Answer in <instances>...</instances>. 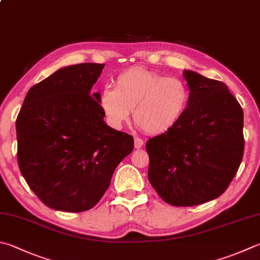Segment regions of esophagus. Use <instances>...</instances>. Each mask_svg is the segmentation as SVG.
I'll use <instances>...</instances> for the list:
<instances>
[{
    "mask_svg": "<svg viewBox=\"0 0 260 260\" xmlns=\"http://www.w3.org/2000/svg\"><path fill=\"white\" fill-rule=\"evenodd\" d=\"M143 146H144V140L143 139L138 138V137L135 138V148L136 149H140Z\"/></svg>",
    "mask_w": 260,
    "mask_h": 260,
    "instance_id": "1",
    "label": "esophagus"
}]
</instances>
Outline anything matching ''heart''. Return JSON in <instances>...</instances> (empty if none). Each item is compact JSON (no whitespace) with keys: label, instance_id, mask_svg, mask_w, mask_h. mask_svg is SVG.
<instances>
[{"label":"heart","instance_id":"b5f03b06","mask_svg":"<svg viewBox=\"0 0 260 260\" xmlns=\"http://www.w3.org/2000/svg\"><path fill=\"white\" fill-rule=\"evenodd\" d=\"M189 100V87L180 78L132 68L115 78L114 88H103L99 105L107 123L115 129L129 119L132 110L139 128L160 135L180 123Z\"/></svg>","mask_w":260,"mask_h":260}]
</instances>
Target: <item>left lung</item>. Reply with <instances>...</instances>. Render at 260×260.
I'll list each match as a JSON object with an SVG mask.
<instances>
[{
	"mask_svg": "<svg viewBox=\"0 0 260 260\" xmlns=\"http://www.w3.org/2000/svg\"><path fill=\"white\" fill-rule=\"evenodd\" d=\"M188 110L170 131L146 143L148 180L165 203L188 207L221 196L241 164L243 111L228 86L184 70Z\"/></svg>",
	"mask_w": 260,
	"mask_h": 260,
	"instance_id": "obj_1",
	"label": "left lung"
}]
</instances>
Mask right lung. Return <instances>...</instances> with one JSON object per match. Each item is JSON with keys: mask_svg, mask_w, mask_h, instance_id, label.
I'll list each match as a JSON object with an SVG mask.
<instances>
[{"mask_svg": "<svg viewBox=\"0 0 260 260\" xmlns=\"http://www.w3.org/2000/svg\"><path fill=\"white\" fill-rule=\"evenodd\" d=\"M105 64L58 69L24 97L16 129L22 176L52 209H90L110 187L134 138L104 122L100 92H92Z\"/></svg>", "mask_w": 260, "mask_h": 260, "instance_id": "1", "label": "right lung"}]
</instances>
